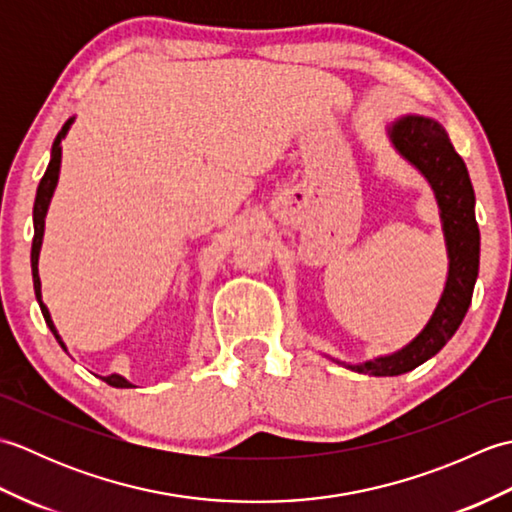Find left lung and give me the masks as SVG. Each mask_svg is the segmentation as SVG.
<instances>
[{"label":"left lung","instance_id":"1","mask_svg":"<svg viewBox=\"0 0 512 512\" xmlns=\"http://www.w3.org/2000/svg\"><path fill=\"white\" fill-rule=\"evenodd\" d=\"M389 140L429 180L440 206L449 253V275L429 323L398 352L347 369L369 376H400L436 356L460 328L471 306L480 273V228L475 222V193L464 160L453 149L444 127L427 116H402L389 125Z\"/></svg>","mask_w":512,"mask_h":512}]
</instances>
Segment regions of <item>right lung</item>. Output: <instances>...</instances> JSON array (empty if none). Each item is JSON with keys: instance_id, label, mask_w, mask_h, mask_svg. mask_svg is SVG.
I'll use <instances>...</instances> for the list:
<instances>
[{"instance_id": "right-lung-1", "label": "right lung", "mask_w": 512, "mask_h": 512, "mask_svg": "<svg viewBox=\"0 0 512 512\" xmlns=\"http://www.w3.org/2000/svg\"><path fill=\"white\" fill-rule=\"evenodd\" d=\"M72 121H74V118H70V121L61 127V132L57 134V138H54V143H52V154H50V162H48V169H46V173H43V178H41L39 187H37L35 209H32V224H35V237H32V250H30V266H32V284H35V297H37V301H39V308H41L43 319H46V323H48V328L52 330V334L57 336V341L61 343L63 350H65V345H63V341H61V336H59L57 328H54V323H52V319H50V312H48V308H46V303L41 301L39 250H41V242H43V226H46V213H48V206H50L52 193H54V189H57V182H59V169H61V140L65 138V134H68V129H70ZM103 380H105L107 385H112V387H121V389L134 387V385L129 383L127 378H123L121 374L103 376Z\"/></svg>"}]
</instances>
